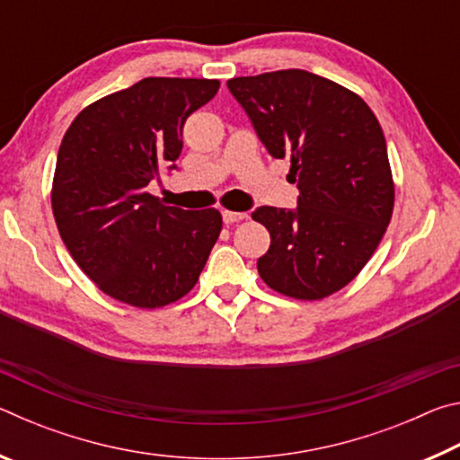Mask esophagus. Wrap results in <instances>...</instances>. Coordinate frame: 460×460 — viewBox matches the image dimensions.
I'll list each match as a JSON object with an SVG mask.
<instances>
[{"mask_svg": "<svg viewBox=\"0 0 460 460\" xmlns=\"http://www.w3.org/2000/svg\"><path fill=\"white\" fill-rule=\"evenodd\" d=\"M247 219V213H235V211H223V221L225 223H239Z\"/></svg>", "mask_w": 460, "mask_h": 460, "instance_id": "obj_1", "label": "esophagus"}]
</instances>
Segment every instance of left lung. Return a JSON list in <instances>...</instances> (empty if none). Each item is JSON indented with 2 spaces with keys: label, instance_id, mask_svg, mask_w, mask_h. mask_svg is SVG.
<instances>
[{
  "label": "left lung",
  "instance_id": "1",
  "mask_svg": "<svg viewBox=\"0 0 460 460\" xmlns=\"http://www.w3.org/2000/svg\"><path fill=\"white\" fill-rule=\"evenodd\" d=\"M274 158L290 155L296 211L260 207L271 243L258 271L296 300L339 292L371 260L394 213V178L376 113L357 93L300 68L227 81Z\"/></svg>",
  "mask_w": 460,
  "mask_h": 460
}]
</instances>
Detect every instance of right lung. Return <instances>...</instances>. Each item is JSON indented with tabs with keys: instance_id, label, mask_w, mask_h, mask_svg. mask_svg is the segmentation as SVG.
I'll return each instance as SVG.
<instances>
[{
	"instance_id": "right-lung-1",
	"label": "right lung",
	"mask_w": 460,
	"mask_h": 460,
	"mask_svg": "<svg viewBox=\"0 0 460 460\" xmlns=\"http://www.w3.org/2000/svg\"><path fill=\"white\" fill-rule=\"evenodd\" d=\"M219 87L217 79L147 76L84 107L62 137L54 221L76 266L123 305L181 300L219 239L217 208L184 211L147 192L158 168L181 155L186 118Z\"/></svg>"
}]
</instances>
